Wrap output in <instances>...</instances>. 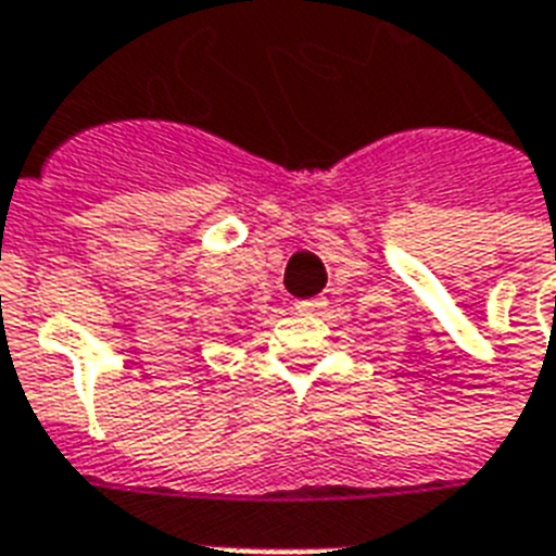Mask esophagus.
I'll return each instance as SVG.
<instances>
[{
	"mask_svg": "<svg viewBox=\"0 0 556 556\" xmlns=\"http://www.w3.org/2000/svg\"><path fill=\"white\" fill-rule=\"evenodd\" d=\"M323 305H326V300H323V296H314V300H296L294 308L296 312H320Z\"/></svg>",
	"mask_w": 556,
	"mask_h": 556,
	"instance_id": "esophagus-1",
	"label": "esophagus"
}]
</instances>
